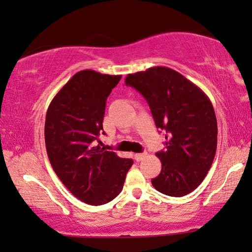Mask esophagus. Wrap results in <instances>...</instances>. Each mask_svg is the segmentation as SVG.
I'll return each instance as SVG.
<instances>
[{
	"mask_svg": "<svg viewBox=\"0 0 252 252\" xmlns=\"http://www.w3.org/2000/svg\"><path fill=\"white\" fill-rule=\"evenodd\" d=\"M147 157V153H137L134 154V158H136V161H141L143 158H145Z\"/></svg>",
	"mask_w": 252,
	"mask_h": 252,
	"instance_id": "esophagus-1",
	"label": "esophagus"
}]
</instances>
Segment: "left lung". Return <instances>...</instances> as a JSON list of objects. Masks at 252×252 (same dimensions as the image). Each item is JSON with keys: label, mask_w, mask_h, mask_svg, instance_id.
Wrapping results in <instances>:
<instances>
[{"label": "left lung", "mask_w": 252, "mask_h": 252, "mask_svg": "<svg viewBox=\"0 0 252 252\" xmlns=\"http://www.w3.org/2000/svg\"><path fill=\"white\" fill-rule=\"evenodd\" d=\"M126 84L144 95L155 126L166 132L165 150L157 153L162 170L152 185L169 196L193 192L210 170L217 150V119L210 99L169 67L129 74Z\"/></svg>", "instance_id": "left-lung-1"}]
</instances>
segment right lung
Here are the masks:
<instances>
[{
  "label": "right lung",
  "instance_id": "add662e5",
  "mask_svg": "<svg viewBox=\"0 0 252 252\" xmlns=\"http://www.w3.org/2000/svg\"><path fill=\"white\" fill-rule=\"evenodd\" d=\"M121 77L80 70L55 95L45 116V147L52 169L74 196L91 205L118 196L133 164L131 158L96 145L105 134L106 100Z\"/></svg>",
  "mask_w": 252,
  "mask_h": 252
}]
</instances>
